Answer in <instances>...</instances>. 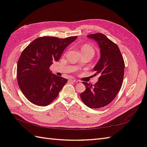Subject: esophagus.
Masks as SVG:
<instances>
[{
    "label": "esophagus",
    "mask_w": 147,
    "mask_h": 147,
    "mask_svg": "<svg viewBox=\"0 0 147 147\" xmlns=\"http://www.w3.org/2000/svg\"><path fill=\"white\" fill-rule=\"evenodd\" d=\"M69 82H76V80H75L74 78H69Z\"/></svg>",
    "instance_id": "34e87169"
}]
</instances>
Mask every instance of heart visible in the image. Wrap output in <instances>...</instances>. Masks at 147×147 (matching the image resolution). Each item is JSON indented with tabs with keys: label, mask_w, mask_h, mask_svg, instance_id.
<instances>
[{
	"label": "heart",
	"mask_w": 147,
	"mask_h": 147,
	"mask_svg": "<svg viewBox=\"0 0 147 147\" xmlns=\"http://www.w3.org/2000/svg\"><path fill=\"white\" fill-rule=\"evenodd\" d=\"M81 51L82 52H91L93 54H94V50L91 46L87 45V44H85V45H83L81 47Z\"/></svg>",
	"instance_id": "heart-1"
}]
</instances>
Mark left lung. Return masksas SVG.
Masks as SVG:
<instances>
[{
    "label": "left lung",
    "mask_w": 147,
    "mask_h": 147,
    "mask_svg": "<svg viewBox=\"0 0 147 147\" xmlns=\"http://www.w3.org/2000/svg\"><path fill=\"white\" fill-rule=\"evenodd\" d=\"M88 37L95 40L100 48V58L94 67L95 75L99 77L94 84L82 82L86 90L80 97L89 107L99 109L109 105L118 94L123 84L125 64L118 45L104 34L96 33Z\"/></svg>",
    "instance_id": "8db88e82"
}]
</instances>
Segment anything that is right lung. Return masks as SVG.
Wrapping results in <instances>:
<instances>
[{
  "label": "right lung",
  "instance_id": "add662e5",
  "mask_svg": "<svg viewBox=\"0 0 147 147\" xmlns=\"http://www.w3.org/2000/svg\"><path fill=\"white\" fill-rule=\"evenodd\" d=\"M77 38L41 37L22 52L17 64L18 84L32 104L43 107L51 104L67 82L66 78L51 74L50 67L60 59L64 49Z\"/></svg>",
  "mask_w": 147,
  "mask_h": 147
}]
</instances>
